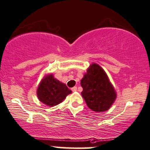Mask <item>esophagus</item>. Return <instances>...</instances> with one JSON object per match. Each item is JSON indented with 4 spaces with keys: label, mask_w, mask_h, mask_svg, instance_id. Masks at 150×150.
I'll list each match as a JSON object with an SVG mask.
<instances>
[{
    "label": "esophagus",
    "mask_w": 150,
    "mask_h": 150,
    "mask_svg": "<svg viewBox=\"0 0 150 150\" xmlns=\"http://www.w3.org/2000/svg\"><path fill=\"white\" fill-rule=\"evenodd\" d=\"M71 90H72V91H73V92H76V91H77V87H72Z\"/></svg>",
    "instance_id": "esophagus-1"
}]
</instances>
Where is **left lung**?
<instances>
[{"mask_svg":"<svg viewBox=\"0 0 150 150\" xmlns=\"http://www.w3.org/2000/svg\"><path fill=\"white\" fill-rule=\"evenodd\" d=\"M81 96L93 111H107L116 98V93L107 75L98 65L93 63L81 80Z\"/></svg>","mask_w":150,"mask_h":150,"instance_id":"1","label":"left lung"}]
</instances>
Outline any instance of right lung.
Wrapping results in <instances>:
<instances>
[{
    "label": "right lung",
    "instance_id": "1",
    "mask_svg": "<svg viewBox=\"0 0 150 150\" xmlns=\"http://www.w3.org/2000/svg\"><path fill=\"white\" fill-rule=\"evenodd\" d=\"M70 93L71 90L66 84L54 79L52 74L41 81L37 90V96L40 101L50 106L61 103Z\"/></svg>",
    "mask_w": 150,
    "mask_h": 150
}]
</instances>
